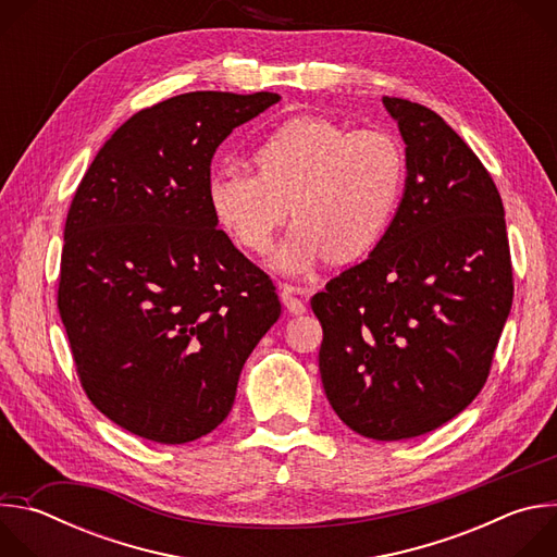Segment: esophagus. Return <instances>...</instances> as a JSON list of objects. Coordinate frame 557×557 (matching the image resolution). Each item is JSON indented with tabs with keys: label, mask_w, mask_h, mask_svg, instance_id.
Listing matches in <instances>:
<instances>
[{
	"label": "esophagus",
	"mask_w": 557,
	"mask_h": 557,
	"mask_svg": "<svg viewBox=\"0 0 557 557\" xmlns=\"http://www.w3.org/2000/svg\"><path fill=\"white\" fill-rule=\"evenodd\" d=\"M282 304L286 306V310L290 314H304L306 312V304H304V299L295 297V288L293 286H284L282 288Z\"/></svg>",
	"instance_id": "esophagus-1"
}]
</instances>
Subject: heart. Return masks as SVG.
Listing matches in <instances>:
<instances>
[{"label":"heart","instance_id":"1","mask_svg":"<svg viewBox=\"0 0 557 557\" xmlns=\"http://www.w3.org/2000/svg\"><path fill=\"white\" fill-rule=\"evenodd\" d=\"M256 172L218 168L207 181L215 224L251 253H267L290 209L297 222L273 256L308 275L331 256L352 262L387 233L406 187V153L389 132L350 129L329 116H295L251 151Z\"/></svg>","mask_w":557,"mask_h":557}]
</instances>
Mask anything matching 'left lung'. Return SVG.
Segmentation results:
<instances>
[{
	"mask_svg": "<svg viewBox=\"0 0 557 557\" xmlns=\"http://www.w3.org/2000/svg\"><path fill=\"white\" fill-rule=\"evenodd\" d=\"M406 140V191L383 240L310 299L337 417L374 441L428 434L479 394L511 310L500 194L430 108L383 97Z\"/></svg>",
	"mask_w": 557,
	"mask_h": 557,
	"instance_id": "left-lung-1",
	"label": "left lung"
}]
</instances>
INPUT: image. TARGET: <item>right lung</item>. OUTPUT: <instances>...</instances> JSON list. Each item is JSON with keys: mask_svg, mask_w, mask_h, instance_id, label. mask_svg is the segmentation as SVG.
<instances>
[{"mask_svg": "<svg viewBox=\"0 0 557 557\" xmlns=\"http://www.w3.org/2000/svg\"><path fill=\"white\" fill-rule=\"evenodd\" d=\"M273 92H189L136 112L72 198L59 314L92 406L123 430L181 445L231 412L243 366L282 312L271 277L218 228V145Z\"/></svg>", "mask_w": 557, "mask_h": 557, "instance_id": "add662e5", "label": "right lung"}]
</instances>
